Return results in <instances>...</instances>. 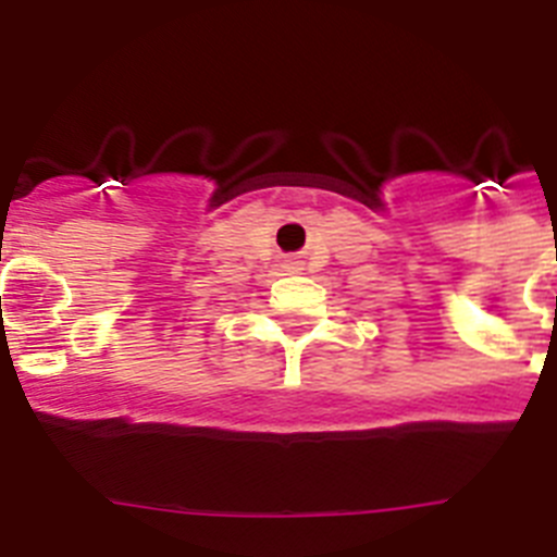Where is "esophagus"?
<instances>
[{
	"label": "esophagus",
	"instance_id": "1",
	"mask_svg": "<svg viewBox=\"0 0 557 557\" xmlns=\"http://www.w3.org/2000/svg\"><path fill=\"white\" fill-rule=\"evenodd\" d=\"M287 270H301V262H295V259H287Z\"/></svg>",
	"mask_w": 557,
	"mask_h": 557
}]
</instances>
